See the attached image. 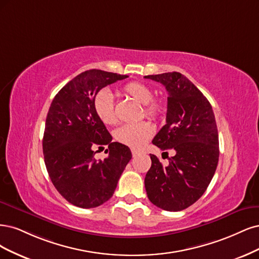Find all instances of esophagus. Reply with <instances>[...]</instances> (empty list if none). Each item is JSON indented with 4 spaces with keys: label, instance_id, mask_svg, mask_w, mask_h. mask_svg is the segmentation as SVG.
Segmentation results:
<instances>
[{
    "label": "esophagus",
    "instance_id": "esophagus-1",
    "mask_svg": "<svg viewBox=\"0 0 259 259\" xmlns=\"http://www.w3.org/2000/svg\"><path fill=\"white\" fill-rule=\"evenodd\" d=\"M131 153H132V156H133V157H137V156H139L140 154H142L143 152H142V151H139V149L132 148V149H131Z\"/></svg>",
    "mask_w": 259,
    "mask_h": 259
}]
</instances>
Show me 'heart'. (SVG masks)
I'll return each instance as SVG.
<instances>
[{
  "instance_id": "1",
  "label": "heart",
  "mask_w": 259,
  "mask_h": 259,
  "mask_svg": "<svg viewBox=\"0 0 259 259\" xmlns=\"http://www.w3.org/2000/svg\"><path fill=\"white\" fill-rule=\"evenodd\" d=\"M124 94L144 104V113L148 117L157 118L163 112V105L160 100L153 99V91L144 82L131 81L123 87ZM94 108L98 118L104 124H114L116 114L113 95L110 90L102 89L95 96ZM155 129L148 121L127 123L115 132V138L119 143L132 148H141L154 135Z\"/></svg>"
}]
</instances>
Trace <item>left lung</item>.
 <instances>
[{"instance_id": "left-lung-1", "label": "left lung", "mask_w": 259, "mask_h": 259, "mask_svg": "<svg viewBox=\"0 0 259 259\" xmlns=\"http://www.w3.org/2000/svg\"><path fill=\"white\" fill-rule=\"evenodd\" d=\"M168 91L166 123L153 144L175 155L163 166L151 154L145 177L148 199L165 211L178 212L194 204L206 190L219 163V132L212 106L193 82L179 72L147 75Z\"/></svg>"}]
</instances>
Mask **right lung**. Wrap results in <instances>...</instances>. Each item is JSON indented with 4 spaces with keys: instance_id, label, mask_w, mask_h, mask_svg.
<instances>
[{
    "instance_id": "obj_1",
    "label": "right lung",
    "mask_w": 259,
    "mask_h": 259,
    "mask_svg": "<svg viewBox=\"0 0 259 259\" xmlns=\"http://www.w3.org/2000/svg\"><path fill=\"white\" fill-rule=\"evenodd\" d=\"M127 77L85 71L61 88L49 107L43 138L45 165L56 189L73 205L90 208L106 202L132 158L128 146L112 142L94 108L100 90ZM105 145L109 156L97 161L95 148Z\"/></svg>"
}]
</instances>
